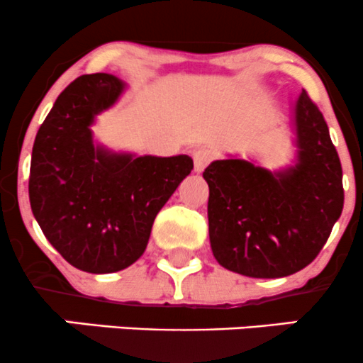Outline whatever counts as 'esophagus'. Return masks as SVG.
I'll return each instance as SVG.
<instances>
[{"label": "esophagus", "mask_w": 363, "mask_h": 363, "mask_svg": "<svg viewBox=\"0 0 363 363\" xmlns=\"http://www.w3.org/2000/svg\"><path fill=\"white\" fill-rule=\"evenodd\" d=\"M213 160V152L207 147H198L193 151V162H194V170L203 172L205 167L208 165Z\"/></svg>", "instance_id": "obj_1"}]
</instances>
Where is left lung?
Wrapping results in <instances>:
<instances>
[{
  "instance_id": "left-lung-1",
  "label": "left lung",
  "mask_w": 363,
  "mask_h": 363,
  "mask_svg": "<svg viewBox=\"0 0 363 363\" xmlns=\"http://www.w3.org/2000/svg\"><path fill=\"white\" fill-rule=\"evenodd\" d=\"M292 167L266 170L240 158L203 172L208 236L223 268L252 278H281L306 268L325 245L345 203L342 169L323 114L306 91L294 106Z\"/></svg>"
}]
</instances>
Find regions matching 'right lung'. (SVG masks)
<instances>
[{
  "label": "right lung",
  "mask_w": 363,
  "mask_h": 363,
  "mask_svg": "<svg viewBox=\"0 0 363 363\" xmlns=\"http://www.w3.org/2000/svg\"><path fill=\"white\" fill-rule=\"evenodd\" d=\"M123 90L113 74L79 76L57 97L34 139L30 208L55 250L86 273L133 264L156 213L193 170L188 155L135 156L94 143L95 116Z\"/></svg>",
  "instance_id": "obj_1"
}]
</instances>
